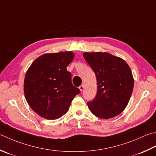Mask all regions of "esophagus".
Listing matches in <instances>:
<instances>
[{
    "label": "esophagus",
    "instance_id": "obj_1",
    "mask_svg": "<svg viewBox=\"0 0 156 156\" xmlns=\"http://www.w3.org/2000/svg\"><path fill=\"white\" fill-rule=\"evenodd\" d=\"M79 89H80L81 91L83 90V89H84V84L80 85V86L79 87Z\"/></svg>",
    "mask_w": 156,
    "mask_h": 156
}]
</instances>
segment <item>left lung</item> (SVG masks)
<instances>
[{
  "label": "left lung",
  "mask_w": 156,
  "mask_h": 156,
  "mask_svg": "<svg viewBox=\"0 0 156 156\" xmlns=\"http://www.w3.org/2000/svg\"><path fill=\"white\" fill-rule=\"evenodd\" d=\"M96 75L97 93L87 103L90 112L102 119L114 118L126 108L133 93L134 80L130 67L120 57L108 53H84Z\"/></svg>",
  "instance_id": "left-lung-1"
}]
</instances>
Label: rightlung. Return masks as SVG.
Instances as JSON below:
<instances>
[{
	"label": "right lung",
	"instance_id": "right-lung-1",
	"mask_svg": "<svg viewBox=\"0 0 156 156\" xmlns=\"http://www.w3.org/2000/svg\"><path fill=\"white\" fill-rule=\"evenodd\" d=\"M74 57L71 51L47 53L35 59L27 69L23 84L26 99L41 117L48 120L62 117L80 93L66 69Z\"/></svg>",
	"mask_w": 156,
	"mask_h": 156
}]
</instances>
